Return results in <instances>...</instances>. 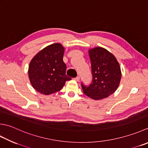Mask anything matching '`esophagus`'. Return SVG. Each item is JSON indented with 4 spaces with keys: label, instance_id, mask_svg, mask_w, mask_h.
Returning <instances> with one entry per match:
<instances>
[{
    "label": "esophagus",
    "instance_id": "esophagus-1",
    "mask_svg": "<svg viewBox=\"0 0 148 148\" xmlns=\"http://www.w3.org/2000/svg\"><path fill=\"white\" fill-rule=\"evenodd\" d=\"M79 76H77L76 77H75V78H74V79L75 80V81H76V82H79Z\"/></svg>",
    "mask_w": 148,
    "mask_h": 148
}]
</instances>
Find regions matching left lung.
Instances as JSON below:
<instances>
[{
  "mask_svg": "<svg viewBox=\"0 0 148 148\" xmlns=\"http://www.w3.org/2000/svg\"><path fill=\"white\" fill-rule=\"evenodd\" d=\"M92 82L88 86L82 84L84 94L94 100L108 97L116 91L121 79V67L116 58L106 49L96 47L88 50Z\"/></svg>",
  "mask_w": 148,
  "mask_h": 148,
  "instance_id": "obj_1",
  "label": "left lung"
}]
</instances>
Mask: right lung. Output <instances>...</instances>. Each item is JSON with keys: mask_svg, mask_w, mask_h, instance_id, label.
I'll list each match as a JSON object with an SVG mask.
<instances>
[{"mask_svg": "<svg viewBox=\"0 0 148 148\" xmlns=\"http://www.w3.org/2000/svg\"><path fill=\"white\" fill-rule=\"evenodd\" d=\"M64 51L61 43H53L43 48L31 60L28 76L37 92L44 95L55 93L71 79L66 75V65L63 61Z\"/></svg>", "mask_w": 148, "mask_h": 148, "instance_id": "obj_1", "label": "right lung"}]
</instances>
